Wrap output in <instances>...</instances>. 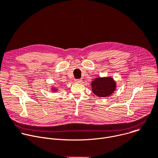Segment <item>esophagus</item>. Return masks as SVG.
Returning <instances> with one entry per match:
<instances>
[{
    "instance_id": "obj_1",
    "label": "esophagus",
    "mask_w": 158,
    "mask_h": 158,
    "mask_svg": "<svg viewBox=\"0 0 158 158\" xmlns=\"http://www.w3.org/2000/svg\"><path fill=\"white\" fill-rule=\"evenodd\" d=\"M75 81H76V82H77V83H81L82 81V79H76Z\"/></svg>"
}]
</instances>
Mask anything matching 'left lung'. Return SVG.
I'll list each match as a JSON object with an SVG mask.
<instances>
[{"instance_id":"left-lung-1","label":"left lung","mask_w":158,"mask_h":158,"mask_svg":"<svg viewBox=\"0 0 158 158\" xmlns=\"http://www.w3.org/2000/svg\"><path fill=\"white\" fill-rule=\"evenodd\" d=\"M92 91L98 97L110 96L115 90L116 83L111 77L96 78L92 81Z\"/></svg>"}]
</instances>
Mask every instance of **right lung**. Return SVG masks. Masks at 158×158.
I'll list each match as a JSON object with an SVG mask.
<instances>
[{"instance_id": "1", "label": "right lung", "mask_w": 158, "mask_h": 158, "mask_svg": "<svg viewBox=\"0 0 158 158\" xmlns=\"http://www.w3.org/2000/svg\"><path fill=\"white\" fill-rule=\"evenodd\" d=\"M54 91H55V90H54Z\"/></svg>"}]
</instances>
